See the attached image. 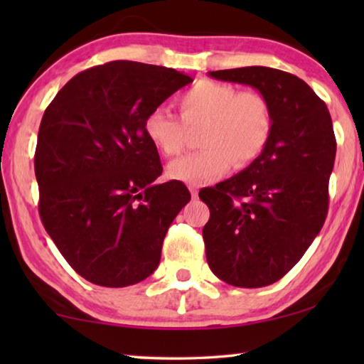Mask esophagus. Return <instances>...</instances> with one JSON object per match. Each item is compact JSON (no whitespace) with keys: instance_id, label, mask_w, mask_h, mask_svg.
Segmentation results:
<instances>
[{"instance_id":"34e87169","label":"esophagus","mask_w":364,"mask_h":364,"mask_svg":"<svg viewBox=\"0 0 364 364\" xmlns=\"http://www.w3.org/2000/svg\"><path fill=\"white\" fill-rule=\"evenodd\" d=\"M189 191H191V196H193L194 199H196L197 196H199V186H196V184H191V186H189Z\"/></svg>"}]
</instances>
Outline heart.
Instances as JSON below:
<instances>
[{"instance_id": "b5f03b06", "label": "heart", "mask_w": 364, "mask_h": 364, "mask_svg": "<svg viewBox=\"0 0 364 364\" xmlns=\"http://www.w3.org/2000/svg\"><path fill=\"white\" fill-rule=\"evenodd\" d=\"M180 119L154 109L144 120L147 139L164 154L176 156L186 143V127H200L204 149L168 165V176L188 184L208 183L232 165L242 168L264 151L273 133V110L254 90L239 91L230 83L200 80L176 100Z\"/></svg>"}]
</instances>
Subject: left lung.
<instances>
[{"instance_id": "left-lung-1", "label": "left lung", "mask_w": 364, "mask_h": 364, "mask_svg": "<svg viewBox=\"0 0 364 364\" xmlns=\"http://www.w3.org/2000/svg\"><path fill=\"white\" fill-rule=\"evenodd\" d=\"M249 85L273 110V133L247 168L200 191L210 208L202 230L213 274L236 287H263L294 268L324 225L336 136L324 101L304 80L271 67L208 72Z\"/></svg>"}]
</instances>
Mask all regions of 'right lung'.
<instances>
[{"mask_svg": "<svg viewBox=\"0 0 364 364\" xmlns=\"http://www.w3.org/2000/svg\"><path fill=\"white\" fill-rule=\"evenodd\" d=\"M193 78L114 60L64 85L41 119L35 152L43 226L86 281L125 287L151 276L171 221L191 200L162 175L144 120Z\"/></svg>", "mask_w": 364, "mask_h": 364, "instance_id": "obj_1", "label": "right lung"}]
</instances>
